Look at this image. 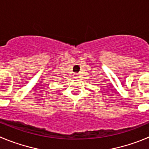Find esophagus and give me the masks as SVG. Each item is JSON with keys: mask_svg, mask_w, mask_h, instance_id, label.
<instances>
[{"mask_svg": "<svg viewBox=\"0 0 149 149\" xmlns=\"http://www.w3.org/2000/svg\"><path fill=\"white\" fill-rule=\"evenodd\" d=\"M74 78H77L78 77V74H74Z\"/></svg>", "mask_w": 149, "mask_h": 149, "instance_id": "obj_1", "label": "esophagus"}]
</instances>
